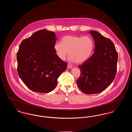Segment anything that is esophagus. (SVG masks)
<instances>
[{
	"label": "esophagus",
	"mask_w": 132,
	"mask_h": 132,
	"mask_svg": "<svg viewBox=\"0 0 132 132\" xmlns=\"http://www.w3.org/2000/svg\"><path fill=\"white\" fill-rule=\"evenodd\" d=\"M72 67V66H71V65L68 64V65H67V68H68V69H71Z\"/></svg>",
	"instance_id": "esophagus-1"
}]
</instances>
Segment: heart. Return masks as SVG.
I'll use <instances>...</instances> for the list:
<instances>
[{
	"label": "heart",
	"mask_w": 132,
	"mask_h": 132,
	"mask_svg": "<svg viewBox=\"0 0 132 132\" xmlns=\"http://www.w3.org/2000/svg\"><path fill=\"white\" fill-rule=\"evenodd\" d=\"M94 49V40L88 36H65L62 39V43L57 42L54 45L57 55L60 59L65 60L69 51L70 61L77 63H83L88 60Z\"/></svg>",
	"instance_id": "b5f03b06"
}]
</instances>
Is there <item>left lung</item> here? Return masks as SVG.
Returning <instances> with one entry per match:
<instances>
[{"mask_svg":"<svg viewBox=\"0 0 132 132\" xmlns=\"http://www.w3.org/2000/svg\"><path fill=\"white\" fill-rule=\"evenodd\" d=\"M95 43L94 53L79 65L81 75L77 80L79 88L86 94L104 90L112 82L117 72L118 53L113 42L98 32H89Z\"/></svg>","mask_w":132,"mask_h":132,"instance_id":"obj_1","label":"left lung"}]
</instances>
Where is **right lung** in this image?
<instances>
[{"mask_svg": "<svg viewBox=\"0 0 132 132\" xmlns=\"http://www.w3.org/2000/svg\"><path fill=\"white\" fill-rule=\"evenodd\" d=\"M53 31L41 30L24 39L17 53V72L31 90L48 93L57 85V79L67 69V64L57 56Z\"/></svg>", "mask_w": 132, "mask_h": 132, "instance_id": "obj_1", "label": "right lung"}]
</instances>
